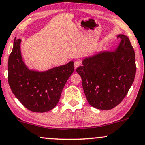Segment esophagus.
Returning <instances> with one entry per match:
<instances>
[{
  "mask_svg": "<svg viewBox=\"0 0 145 145\" xmlns=\"http://www.w3.org/2000/svg\"><path fill=\"white\" fill-rule=\"evenodd\" d=\"M82 65V61H76L74 62V67L75 68H78L79 66H80V65Z\"/></svg>",
  "mask_w": 145,
  "mask_h": 145,
  "instance_id": "1",
  "label": "esophagus"
}]
</instances>
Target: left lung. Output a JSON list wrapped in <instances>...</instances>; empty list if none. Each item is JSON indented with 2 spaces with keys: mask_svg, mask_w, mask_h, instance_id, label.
Here are the masks:
<instances>
[{
  "mask_svg": "<svg viewBox=\"0 0 145 145\" xmlns=\"http://www.w3.org/2000/svg\"><path fill=\"white\" fill-rule=\"evenodd\" d=\"M121 41L113 50L99 51L83 59L76 69L82 78L87 100L92 107L109 110L119 105L134 82L135 56L129 38L118 36Z\"/></svg>",
  "mask_w": 145,
  "mask_h": 145,
  "instance_id": "obj_1",
  "label": "left lung"
}]
</instances>
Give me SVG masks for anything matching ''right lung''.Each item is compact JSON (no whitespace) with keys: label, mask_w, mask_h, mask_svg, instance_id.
<instances>
[{"label":"right lung","mask_w":145,"mask_h":145,"mask_svg":"<svg viewBox=\"0 0 145 145\" xmlns=\"http://www.w3.org/2000/svg\"><path fill=\"white\" fill-rule=\"evenodd\" d=\"M20 38L14 40L8 62V80L14 95L25 107L36 113L47 112L58 103L65 83L74 71V61L46 71L31 69L21 54Z\"/></svg>","instance_id":"add662e5"}]
</instances>
